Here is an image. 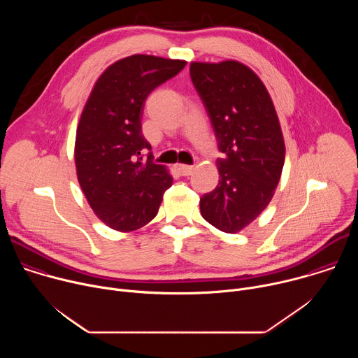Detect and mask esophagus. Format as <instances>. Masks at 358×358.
I'll return each mask as SVG.
<instances>
[{
    "instance_id": "34e87169",
    "label": "esophagus",
    "mask_w": 358,
    "mask_h": 358,
    "mask_svg": "<svg viewBox=\"0 0 358 358\" xmlns=\"http://www.w3.org/2000/svg\"><path fill=\"white\" fill-rule=\"evenodd\" d=\"M176 170L178 171V174L181 176H189L194 170V166H188V164H177Z\"/></svg>"
}]
</instances>
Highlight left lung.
Wrapping results in <instances>:
<instances>
[{
	"label": "left lung",
	"instance_id": "1",
	"mask_svg": "<svg viewBox=\"0 0 358 358\" xmlns=\"http://www.w3.org/2000/svg\"><path fill=\"white\" fill-rule=\"evenodd\" d=\"M192 85L211 120L220 181L199 198L203 220L234 234L271 202L285 163V143L272 99L248 66L236 61L192 62Z\"/></svg>",
	"mask_w": 358,
	"mask_h": 358
}]
</instances>
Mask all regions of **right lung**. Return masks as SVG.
I'll return each mask as SVG.
<instances>
[{
	"label": "right lung",
	"mask_w": 358,
	"mask_h": 358,
	"mask_svg": "<svg viewBox=\"0 0 358 358\" xmlns=\"http://www.w3.org/2000/svg\"><path fill=\"white\" fill-rule=\"evenodd\" d=\"M185 64L150 55L120 59L101 73L86 101L75 144L78 180L94 214L116 231L150 222L173 184L166 167L152 162L141 117L147 96Z\"/></svg>",
	"instance_id": "add662e5"
}]
</instances>
